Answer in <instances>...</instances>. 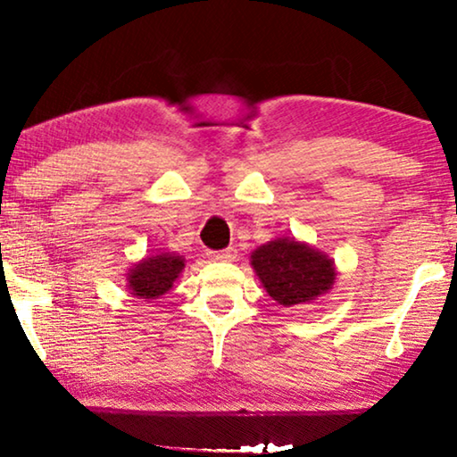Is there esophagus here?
I'll use <instances>...</instances> for the list:
<instances>
[{"mask_svg":"<svg viewBox=\"0 0 457 457\" xmlns=\"http://www.w3.org/2000/svg\"><path fill=\"white\" fill-rule=\"evenodd\" d=\"M207 256L218 262H234L237 256V250L236 247H226V250H220V252H210Z\"/></svg>","mask_w":457,"mask_h":457,"instance_id":"34e87169","label":"esophagus"}]
</instances>
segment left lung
I'll return each mask as SVG.
<instances>
[{
	"label": "left lung",
	"mask_w": 457,
	"mask_h": 457,
	"mask_svg": "<svg viewBox=\"0 0 457 457\" xmlns=\"http://www.w3.org/2000/svg\"><path fill=\"white\" fill-rule=\"evenodd\" d=\"M262 286L282 306L308 304L335 284L337 270L327 253L294 237H278L252 252Z\"/></svg>",
	"instance_id": "1"
}]
</instances>
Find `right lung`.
Here are the masks:
<instances>
[{
  "mask_svg": "<svg viewBox=\"0 0 457 457\" xmlns=\"http://www.w3.org/2000/svg\"><path fill=\"white\" fill-rule=\"evenodd\" d=\"M185 268V258L177 253H157L146 256L129 270L127 288L137 298L154 300L173 288V282Z\"/></svg>",
  "mask_w": 457,
  "mask_h": 457,
  "instance_id": "right-lung-1",
  "label": "right lung"
}]
</instances>
